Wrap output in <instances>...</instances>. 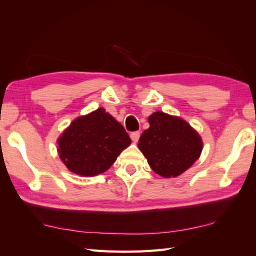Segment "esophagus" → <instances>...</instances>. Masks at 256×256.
Instances as JSON below:
<instances>
[{
	"label": "esophagus",
	"instance_id": "obj_1",
	"mask_svg": "<svg viewBox=\"0 0 256 256\" xmlns=\"http://www.w3.org/2000/svg\"><path fill=\"white\" fill-rule=\"evenodd\" d=\"M140 133L138 131H135V132H132L131 135H130V136H131L133 142H138V138H140Z\"/></svg>",
	"mask_w": 256,
	"mask_h": 256
}]
</instances>
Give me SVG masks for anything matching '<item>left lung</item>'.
I'll use <instances>...</instances> for the list:
<instances>
[{"instance_id":"left-lung-1","label":"left lung","mask_w":256,"mask_h":256,"mask_svg":"<svg viewBox=\"0 0 256 256\" xmlns=\"http://www.w3.org/2000/svg\"><path fill=\"white\" fill-rule=\"evenodd\" d=\"M148 123L138 140V148L158 175L176 177L199 158L202 142L184 120L155 112Z\"/></svg>"}]
</instances>
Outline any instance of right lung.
Segmentation results:
<instances>
[{"label": "right lung", "mask_w": 256, "mask_h": 256, "mask_svg": "<svg viewBox=\"0 0 256 256\" xmlns=\"http://www.w3.org/2000/svg\"><path fill=\"white\" fill-rule=\"evenodd\" d=\"M130 144L122 125L100 108L70 124L58 140V152L70 172L96 176L108 170Z\"/></svg>", "instance_id": "add662e5"}]
</instances>
